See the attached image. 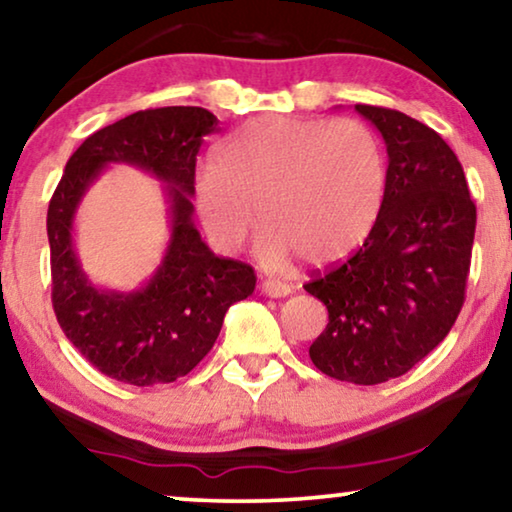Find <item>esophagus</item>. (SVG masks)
<instances>
[{
  "label": "esophagus",
  "mask_w": 512,
  "mask_h": 512,
  "mask_svg": "<svg viewBox=\"0 0 512 512\" xmlns=\"http://www.w3.org/2000/svg\"><path fill=\"white\" fill-rule=\"evenodd\" d=\"M259 289H262V294L271 296V299H282V296L292 294V287H289L287 282H280V280H264Z\"/></svg>",
  "instance_id": "esophagus-1"
}]
</instances>
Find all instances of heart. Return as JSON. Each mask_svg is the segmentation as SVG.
<instances>
[{"instance_id":"b5f03b06","label":"heart","mask_w":512,"mask_h":512,"mask_svg":"<svg viewBox=\"0 0 512 512\" xmlns=\"http://www.w3.org/2000/svg\"><path fill=\"white\" fill-rule=\"evenodd\" d=\"M384 193V151L361 121L259 117L197 177L195 209L225 253L259 216L257 259L280 271L299 255L315 266L347 257L377 223Z\"/></svg>"}]
</instances>
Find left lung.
Here are the masks:
<instances>
[{
    "mask_svg": "<svg viewBox=\"0 0 512 512\" xmlns=\"http://www.w3.org/2000/svg\"><path fill=\"white\" fill-rule=\"evenodd\" d=\"M354 110L384 137V202L363 246L305 292L329 310L312 363L372 386L409 372L451 331L467 289L476 204L460 160L430 126L375 105Z\"/></svg>",
    "mask_w": 512,
    "mask_h": 512,
    "instance_id": "left-lung-1",
    "label": "left lung"
}]
</instances>
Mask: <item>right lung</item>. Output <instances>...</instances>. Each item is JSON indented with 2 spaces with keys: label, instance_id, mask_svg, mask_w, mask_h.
<instances>
[{
  "label": "right lung",
  "instance_id": "1",
  "mask_svg": "<svg viewBox=\"0 0 512 512\" xmlns=\"http://www.w3.org/2000/svg\"><path fill=\"white\" fill-rule=\"evenodd\" d=\"M218 119L204 108L128 114L89 135L68 158L50 200L48 241L57 322L87 361L133 386L170 384L211 352L225 312L255 289L253 266L211 253L193 223L195 160ZM133 164L164 183L171 216L166 255L133 293L98 288L74 250V213L110 164Z\"/></svg>",
  "mask_w": 512,
  "mask_h": 512
}]
</instances>
